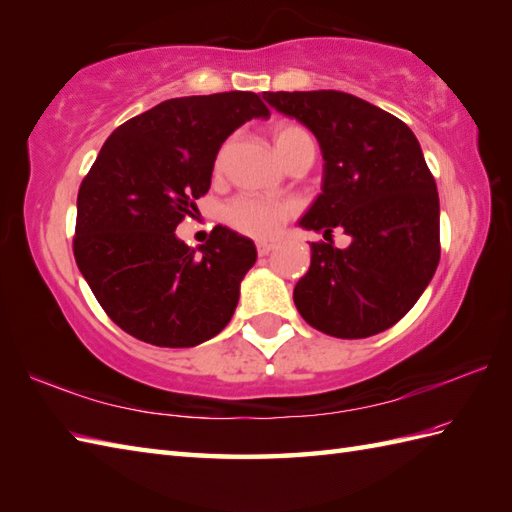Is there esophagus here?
<instances>
[{"mask_svg": "<svg viewBox=\"0 0 512 512\" xmlns=\"http://www.w3.org/2000/svg\"><path fill=\"white\" fill-rule=\"evenodd\" d=\"M273 248H275V242H257V255L264 257V255H268Z\"/></svg>", "mask_w": 512, "mask_h": 512, "instance_id": "obj_1", "label": "esophagus"}]
</instances>
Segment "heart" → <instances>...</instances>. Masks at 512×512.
<instances>
[{"instance_id": "b5f03b06", "label": "heart", "mask_w": 512, "mask_h": 512, "mask_svg": "<svg viewBox=\"0 0 512 512\" xmlns=\"http://www.w3.org/2000/svg\"><path fill=\"white\" fill-rule=\"evenodd\" d=\"M273 140L281 158H288L303 143H312L310 134L299 125H277L273 129ZM226 158V149L220 151V156L215 160V169L220 171ZM295 213V204L292 202H279V200H266L255 198V195H237L231 202L224 206L222 217L224 222L235 228V231L253 237H270L275 235L281 224Z\"/></svg>"}]
</instances>
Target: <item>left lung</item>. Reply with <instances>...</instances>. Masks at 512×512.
Instances as JSON below:
<instances>
[{
	"mask_svg": "<svg viewBox=\"0 0 512 512\" xmlns=\"http://www.w3.org/2000/svg\"><path fill=\"white\" fill-rule=\"evenodd\" d=\"M277 112L317 136L323 184L299 226L347 248L312 242V259L292 299L312 328L365 339L398 323L440 262L436 180L411 129L380 107L336 90L264 92Z\"/></svg>",
	"mask_w": 512,
	"mask_h": 512,
	"instance_id": "1",
	"label": "left lung"
}]
</instances>
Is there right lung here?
<instances>
[{"label": "right lung", "instance_id": "right-lung-1", "mask_svg": "<svg viewBox=\"0 0 512 512\" xmlns=\"http://www.w3.org/2000/svg\"><path fill=\"white\" fill-rule=\"evenodd\" d=\"M268 116L255 92L182 96L105 140L76 198L74 259L118 328L158 347H195L231 321L257 259L253 239L215 226L189 248L176 226L209 191L224 140Z\"/></svg>", "mask_w": 512, "mask_h": 512}]
</instances>
